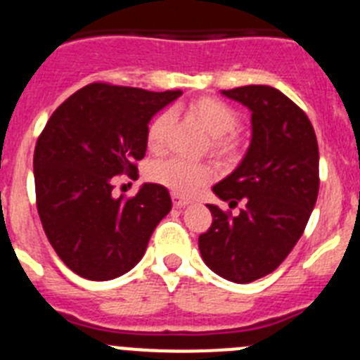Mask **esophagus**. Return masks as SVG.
I'll list each match as a JSON object with an SVG mask.
<instances>
[{
  "mask_svg": "<svg viewBox=\"0 0 360 360\" xmlns=\"http://www.w3.org/2000/svg\"><path fill=\"white\" fill-rule=\"evenodd\" d=\"M172 199H174V206L176 208H184L186 205H190V199L184 198V195H181V193H172Z\"/></svg>",
  "mask_w": 360,
  "mask_h": 360,
  "instance_id": "1",
  "label": "esophagus"
}]
</instances>
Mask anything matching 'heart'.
<instances>
[{
  "mask_svg": "<svg viewBox=\"0 0 360 360\" xmlns=\"http://www.w3.org/2000/svg\"><path fill=\"white\" fill-rule=\"evenodd\" d=\"M190 114L210 134V148L221 158H233L239 152L236 130L239 114L226 101L212 96L193 99L188 105ZM170 112H159L146 127V148L152 154H161L165 148ZM214 177V170L206 162H193L181 158L158 161L150 167V179L181 195H192Z\"/></svg>",
  "mask_w": 360,
  "mask_h": 360,
  "instance_id": "heart-1",
  "label": "heart"
}]
</instances>
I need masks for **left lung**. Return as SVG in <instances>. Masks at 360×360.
<instances>
[{
  "label": "left lung",
  "mask_w": 360,
  "mask_h": 360,
  "mask_svg": "<svg viewBox=\"0 0 360 360\" xmlns=\"http://www.w3.org/2000/svg\"><path fill=\"white\" fill-rule=\"evenodd\" d=\"M252 110V143L239 167L214 186L239 214L208 205L212 224L199 236L210 270L245 284L271 274L301 239L319 193V146L302 108L266 85L223 90Z\"/></svg>",
  "instance_id": "8db88e82"
}]
</instances>
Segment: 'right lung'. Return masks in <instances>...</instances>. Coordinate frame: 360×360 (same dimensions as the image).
Returning a JSON list of instances; mask_svg holds the SVG:
<instances>
[{"label": "right lung", "instance_id": "obj_1", "mask_svg": "<svg viewBox=\"0 0 360 360\" xmlns=\"http://www.w3.org/2000/svg\"><path fill=\"white\" fill-rule=\"evenodd\" d=\"M179 96L99 81L46 121L34 150L36 206L50 245L74 274L108 281L141 261L170 212V193L146 183L132 198H114V179H136L150 117Z\"/></svg>", "mask_w": 360, "mask_h": 360}]
</instances>
